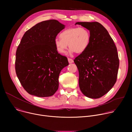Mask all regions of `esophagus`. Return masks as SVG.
<instances>
[{"label": "esophagus", "instance_id": "obj_1", "mask_svg": "<svg viewBox=\"0 0 132 132\" xmlns=\"http://www.w3.org/2000/svg\"><path fill=\"white\" fill-rule=\"evenodd\" d=\"M68 62H69V63H73V60L72 59H70V58H68Z\"/></svg>", "mask_w": 132, "mask_h": 132}]
</instances>
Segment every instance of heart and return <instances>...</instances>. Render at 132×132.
I'll list each match as a JSON object with an SVG mask.
<instances>
[{"instance_id":"b5f03b06","label":"heart","mask_w":132,"mask_h":132,"mask_svg":"<svg viewBox=\"0 0 132 132\" xmlns=\"http://www.w3.org/2000/svg\"><path fill=\"white\" fill-rule=\"evenodd\" d=\"M61 38L56 37L54 43L57 51L65 53L68 46L70 52L81 53L89 46L90 41V33L85 27H73L64 30L60 35Z\"/></svg>"}]
</instances>
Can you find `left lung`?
Returning <instances> with one entry per match:
<instances>
[{
    "mask_svg": "<svg viewBox=\"0 0 132 132\" xmlns=\"http://www.w3.org/2000/svg\"><path fill=\"white\" fill-rule=\"evenodd\" d=\"M88 29L87 48L73 60L79 71V86L84 95L99 98L113 87L117 79L119 59L117 47L106 29L98 22H78Z\"/></svg>",
    "mask_w": 132,
    "mask_h": 132,
    "instance_id": "8db88e82",
    "label": "left lung"
}]
</instances>
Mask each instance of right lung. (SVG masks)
Listing matches in <instances>:
<instances>
[{"mask_svg":"<svg viewBox=\"0 0 132 132\" xmlns=\"http://www.w3.org/2000/svg\"><path fill=\"white\" fill-rule=\"evenodd\" d=\"M64 27L56 20L40 22L26 32L17 47L15 72L31 95L50 97L59 88L60 73L69 63L56 50L54 41Z\"/></svg>","mask_w":132,"mask_h":132,"instance_id":"1","label":"right lung"}]
</instances>
